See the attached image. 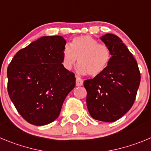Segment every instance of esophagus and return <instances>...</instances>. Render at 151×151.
Returning <instances> with one entry per match:
<instances>
[{
	"label": "esophagus",
	"mask_w": 151,
	"mask_h": 151,
	"mask_svg": "<svg viewBox=\"0 0 151 151\" xmlns=\"http://www.w3.org/2000/svg\"><path fill=\"white\" fill-rule=\"evenodd\" d=\"M83 81L82 79L77 77V78H76V86H83Z\"/></svg>",
	"instance_id": "34e87169"
}]
</instances>
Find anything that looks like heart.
<instances>
[{
  "label": "heart",
  "mask_w": 151,
  "mask_h": 151,
  "mask_svg": "<svg viewBox=\"0 0 151 151\" xmlns=\"http://www.w3.org/2000/svg\"><path fill=\"white\" fill-rule=\"evenodd\" d=\"M111 57V50L107 46L89 36H80L74 37L64 49L63 64L66 69L71 70L77 59L80 72L95 77L107 68Z\"/></svg>",
  "instance_id": "heart-1"
}]
</instances>
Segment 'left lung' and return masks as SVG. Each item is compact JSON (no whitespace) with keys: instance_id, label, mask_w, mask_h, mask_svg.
I'll return each instance as SVG.
<instances>
[{"instance_id":"1","label":"left lung","mask_w":151,"mask_h":151,"mask_svg":"<svg viewBox=\"0 0 151 151\" xmlns=\"http://www.w3.org/2000/svg\"><path fill=\"white\" fill-rule=\"evenodd\" d=\"M100 39L110 49L112 57L101 74L84 81L87 108L95 120L114 122L132 107L140 84V71L118 36L106 33Z\"/></svg>"}]
</instances>
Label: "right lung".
<instances>
[{"label": "right lung", "mask_w": 151, "mask_h": 151, "mask_svg": "<svg viewBox=\"0 0 151 151\" xmlns=\"http://www.w3.org/2000/svg\"><path fill=\"white\" fill-rule=\"evenodd\" d=\"M65 45L63 36H42L18 51L8 66V94L29 124L43 126L56 120L75 86L74 74L62 64Z\"/></svg>", "instance_id": "add662e5"}]
</instances>
